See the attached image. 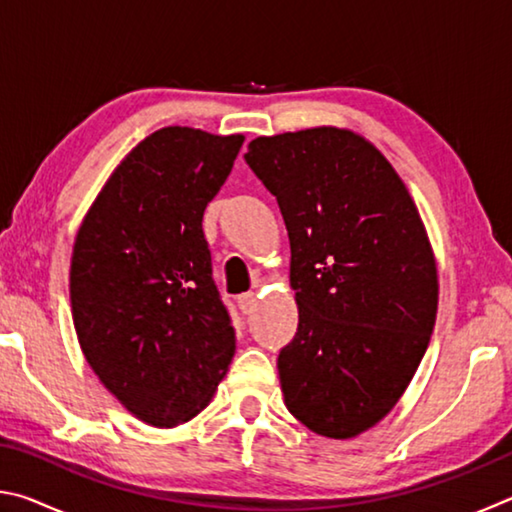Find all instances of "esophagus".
<instances>
[{"instance_id":"1","label":"esophagus","mask_w":512,"mask_h":512,"mask_svg":"<svg viewBox=\"0 0 512 512\" xmlns=\"http://www.w3.org/2000/svg\"><path fill=\"white\" fill-rule=\"evenodd\" d=\"M237 307L241 309V314H253V309L257 307V296L253 291L241 293V296L237 298Z\"/></svg>"}]
</instances>
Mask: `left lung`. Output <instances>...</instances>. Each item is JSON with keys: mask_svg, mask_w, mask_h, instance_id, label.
I'll use <instances>...</instances> for the list:
<instances>
[{"mask_svg": "<svg viewBox=\"0 0 512 512\" xmlns=\"http://www.w3.org/2000/svg\"><path fill=\"white\" fill-rule=\"evenodd\" d=\"M244 160L291 244L298 332L277 357L284 404L318 436H359L400 400L436 323L418 207L391 162L341 128L257 137Z\"/></svg>", "mask_w": 512, "mask_h": 512, "instance_id": "obj_1", "label": "left lung"}]
</instances>
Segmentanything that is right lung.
Masks as SVG:
<instances>
[{"label":"right lung","mask_w":512,"mask_h":512,"mask_svg":"<svg viewBox=\"0 0 512 512\" xmlns=\"http://www.w3.org/2000/svg\"><path fill=\"white\" fill-rule=\"evenodd\" d=\"M241 144L244 135L160 128L121 160L76 235L69 300L81 350L153 427L194 418L235 357L203 212Z\"/></svg>","instance_id":"add662e5"}]
</instances>
